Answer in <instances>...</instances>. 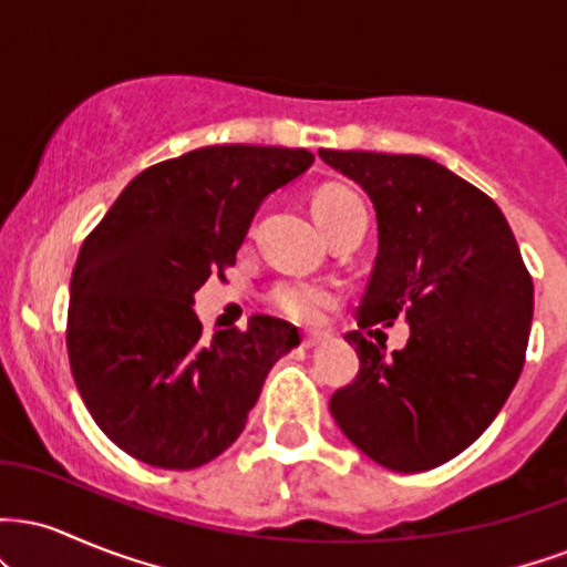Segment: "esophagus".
Segmentation results:
<instances>
[{"label":"esophagus","instance_id":"obj_1","mask_svg":"<svg viewBox=\"0 0 567 567\" xmlns=\"http://www.w3.org/2000/svg\"><path fill=\"white\" fill-rule=\"evenodd\" d=\"M328 333H324V330H303V333H301V343H303V347H320V343L322 341H328Z\"/></svg>","mask_w":567,"mask_h":567}]
</instances>
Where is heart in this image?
Here are the masks:
<instances>
[{
  "label": "heart",
  "mask_w": 567,
  "mask_h": 567,
  "mask_svg": "<svg viewBox=\"0 0 567 567\" xmlns=\"http://www.w3.org/2000/svg\"><path fill=\"white\" fill-rule=\"evenodd\" d=\"M362 199L349 186L322 184L311 194V213H315L317 224L322 226L324 234H333L338 226L347 220L351 213L362 210ZM266 303L277 311V315L288 317L292 322L315 324L324 317V311L333 309L338 303V290L328 282H311V279H279V282L266 292Z\"/></svg>",
  "instance_id": "b5f03b06"
}]
</instances>
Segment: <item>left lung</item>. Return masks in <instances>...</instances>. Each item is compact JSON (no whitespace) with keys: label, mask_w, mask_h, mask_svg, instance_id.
<instances>
[{"label":"left lung","mask_w":567,"mask_h":567,"mask_svg":"<svg viewBox=\"0 0 567 567\" xmlns=\"http://www.w3.org/2000/svg\"><path fill=\"white\" fill-rule=\"evenodd\" d=\"M370 194L379 256L357 309L354 381L330 396L341 432L392 472H429L491 426L525 365L533 282L498 205L419 154L320 148ZM396 316L405 350L361 330Z\"/></svg>","instance_id":"obj_1"}]
</instances>
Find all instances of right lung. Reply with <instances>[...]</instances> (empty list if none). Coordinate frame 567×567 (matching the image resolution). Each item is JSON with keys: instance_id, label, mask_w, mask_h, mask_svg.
Here are the masks:
<instances>
[{"instance_id": "add662e5", "label": "right lung", "mask_w": 567, "mask_h": 567, "mask_svg": "<svg viewBox=\"0 0 567 567\" xmlns=\"http://www.w3.org/2000/svg\"><path fill=\"white\" fill-rule=\"evenodd\" d=\"M315 162L306 148L205 146L146 167L87 234L71 275V373L101 432L159 470H197L243 434L290 322L202 341L194 292L237 264L266 194Z\"/></svg>"}]
</instances>
